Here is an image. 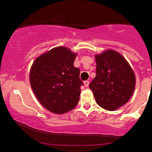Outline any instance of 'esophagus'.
<instances>
[{"label":"esophagus","instance_id":"1","mask_svg":"<svg viewBox=\"0 0 152 152\" xmlns=\"http://www.w3.org/2000/svg\"><path fill=\"white\" fill-rule=\"evenodd\" d=\"M84 86L86 87H88V85H89V82L88 81H84Z\"/></svg>","mask_w":152,"mask_h":152}]
</instances>
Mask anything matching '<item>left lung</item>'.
I'll return each instance as SVG.
<instances>
[{
  "label": "left lung",
  "mask_w": 152,
  "mask_h": 152,
  "mask_svg": "<svg viewBox=\"0 0 152 152\" xmlns=\"http://www.w3.org/2000/svg\"><path fill=\"white\" fill-rule=\"evenodd\" d=\"M96 76L89 84L99 107L115 111L127 102L134 93L136 77L122 55L108 50L95 56Z\"/></svg>",
  "instance_id": "8db88e82"
}]
</instances>
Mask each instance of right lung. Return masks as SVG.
I'll return each instance as SVG.
<instances>
[{"label":"right lung","instance_id":"right-lung-1","mask_svg":"<svg viewBox=\"0 0 152 152\" xmlns=\"http://www.w3.org/2000/svg\"><path fill=\"white\" fill-rule=\"evenodd\" d=\"M75 53L66 47H57L33 63L30 82L41 104L56 114L71 111L77 104L83 82L80 70L74 66Z\"/></svg>","mask_w":152,"mask_h":152}]
</instances>
